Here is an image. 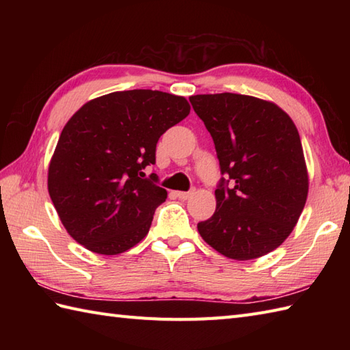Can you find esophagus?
<instances>
[{
	"label": "esophagus",
	"instance_id": "esophagus-1",
	"mask_svg": "<svg viewBox=\"0 0 350 350\" xmlns=\"http://www.w3.org/2000/svg\"><path fill=\"white\" fill-rule=\"evenodd\" d=\"M192 192H185V191H177L176 192V197H179L180 200H187L191 197Z\"/></svg>",
	"mask_w": 350,
	"mask_h": 350
}]
</instances>
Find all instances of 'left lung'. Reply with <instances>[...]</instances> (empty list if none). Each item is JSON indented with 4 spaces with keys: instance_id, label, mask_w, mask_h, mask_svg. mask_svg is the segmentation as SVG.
Returning a JSON list of instances; mask_svg holds the SVG:
<instances>
[{
    "instance_id": "obj_1",
    "label": "left lung",
    "mask_w": 350,
    "mask_h": 350,
    "mask_svg": "<svg viewBox=\"0 0 350 350\" xmlns=\"http://www.w3.org/2000/svg\"><path fill=\"white\" fill-rule=\"evenodd\" d=\"M189 102L226 176L215 189L217 211L198 222V233L228 258L262 257L287 239L307 202L298 129L280 107L252 96L197 94Z\"/></svg>"
}]
</instances>
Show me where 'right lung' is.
I'll return each instance as SVG.
<instances>
[{
    "label": "right lung",
    "mask_w": 350,
    "mask_h": 350,
    "mask_svg": "<svg viewBox=\"0 0 350 350\" xmlns=\"http://www.w3.org/2000/svg\"><path fill=\"white\" fill-rule=\"evenodd\" d=\"M191 107L158 90L114 92L66 123L48 170V191L64 228L96 254L116 256L143 241L165 202L154 173L156 144Z\"/></svg>",
    "instance_id": "right-lung-1"
}]
</instances>
